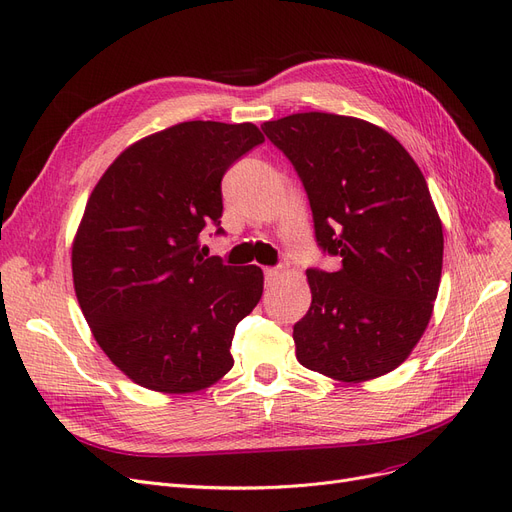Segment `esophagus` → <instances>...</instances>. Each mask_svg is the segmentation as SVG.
I'll list each match as a JSON object with an SVG mask.
<instances>
[{
	"instance_id": "obj_1",
	"label": "esophagus",
	"mask_w": 512,
	"mask_h": 512,
	"mask_svg": "<svg viewBox=\"0 0 512 512\" xmlns=\"http://www.w3.org/2000/svg\"><path fill=\"white\" fill-rule=\"evenodd\" d=\"M263 276H265V284L272 286V284L282 276V270H280V268H265V270H263Z\"/></svg>"
}]
</instances>
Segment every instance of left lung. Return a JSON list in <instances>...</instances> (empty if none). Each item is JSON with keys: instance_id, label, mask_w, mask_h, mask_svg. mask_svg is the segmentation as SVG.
I'll use <instances>...</instances> for the list:
<instances>
[{"instance_id": "1", "label": "left lung", "mask_w": 512, "mask_h": 512, "mask_svg": "<svg viewBox=\"0 0 512 512\" xmlns=\"http://www.w3.org/2000/svg\"><path fill=\"white\" fill-rule=\"evenodd\" d=\"M261 129L301 177L320 249L341 257L337 272L307 270L299 364L341 383L395 370L441 280L443 230L425 175L391 133L355 117L297 113Z\"/></svg>"}]
</instances>
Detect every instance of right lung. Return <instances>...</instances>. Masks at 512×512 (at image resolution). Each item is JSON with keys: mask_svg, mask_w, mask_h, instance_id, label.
Returning a JSON list of instances; mask_svg holds the SVG:
<instances>
[{"mask_svg": "<svg viewBox=\"0 0 512 512\" xmlns=\"http://www.w3.org/2000/svg\"><path fill=\"white\" fill-rule=\"evenodd\" d=\"M263 140L253 123H177L125 148L87 198L75 293L133 383L194 393L234 366V328L259 303L263 272L205 257L198 238L207 226L224 234L221 177Z\"/></svg>", "mask_w": 512, "mask_h": 512, "instance_id": "obj_1", "label": "right lung"}]
</instances>
